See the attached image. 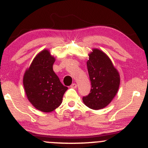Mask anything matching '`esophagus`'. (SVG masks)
<instances>
[{
	"mask_svg": "<svg viewBox=\"0 0 148 148\" xmlns=\"http://www.w3.org/2000/svg\"><path fill=\"white\" fill-rule=\"evenodd\" d=\"M70 87L72 88H77V85H76V84H75V83H74V84H72V85H71Z\"/></svg>",
	"mask_w": 148,
	"mask_h": 148,
	"instance_id": "1",
	"label": "esophagus"
}]
</instances>
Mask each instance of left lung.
Wrapping results in <instances>:
<instances>
[{"mask_svg": "<svg viewBox=\"0 0 148 148\" xmlns=\"http://www.w3.org/2000/svg\"><path fill=\"white\" fill-rule=\"evenodd\" d=\"M87 67L92 87L83 101L92 109H101L111 103L118 92L120 75L108 56L97 49H92L89 54Z\"/></svg>", "mask_w": 148, "mask_h": 148, "instance_id": "obj_1", "label": "left lung"}]
</instances>
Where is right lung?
<instances>
[{
    "instance_id": "add662e5",
    "label": "right lung",
    "mask_w": 148,
    "mask_h": 148,
    "mask_svg": "<svg viewBox=\"0 0 148 148\" xmlns=\"http://www.w3.org/2000/svg\"><path fill=\"white\" fill-rule=\"evenodd\" d=\"M55 58L45 49L33 59L25 71L23 83L28 99L34 107L45 113L61 104L67 87L61 84L53 69Z\"/></svg>"
}]
</instances>
